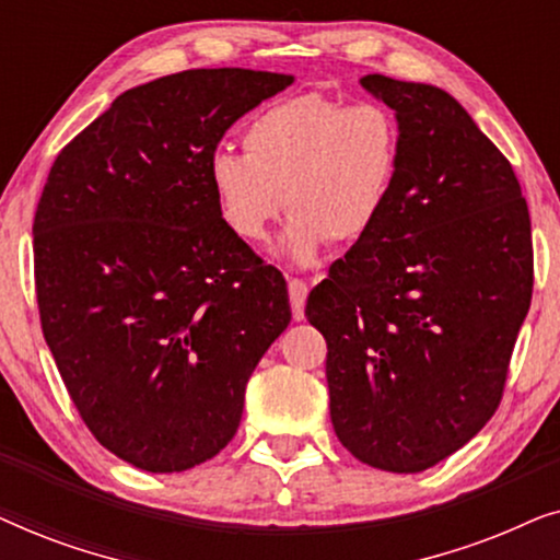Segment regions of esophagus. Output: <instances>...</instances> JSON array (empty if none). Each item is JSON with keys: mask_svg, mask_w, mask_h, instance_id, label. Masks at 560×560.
Masks as SVG:
<instances>
[{"mask_svg": "<svg viewBox=\"0 0 560 560\" xmlns=\"http://www.w3.org/2000/svg\"><path fill=\"white\" fill-rule=\"evenodd\" d=\"M288 293H290V308H293V318L303 320L305 316V298H308V285L303 280L293 278L288 282Z\"/></svg>", "mask_w": 560, "mask_h": 560, "instance_id": "obj_1", "label": "esophagus"}]
</instances>
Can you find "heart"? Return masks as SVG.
I'll return each mask as SVG.
<instances>
[{"mask_svg": "<svg viewBox=\"0 0 560 560\" xmlns=\"http://www.w3.org/2000/svg\"><path fill=\"white\" fill-rule=\"evenodd\" d=\"M244 155L219 150L209 180L224 224L265 244L285 209L293 213L282 255L308 265L328 242H362L385 213L402 160L395 112L380 102L301 94L255 114Z\"/></svg>", "mask_w": 560, "mask_h": 560, "instance_id": "heart-1", "label": "heart"}]
</instances>
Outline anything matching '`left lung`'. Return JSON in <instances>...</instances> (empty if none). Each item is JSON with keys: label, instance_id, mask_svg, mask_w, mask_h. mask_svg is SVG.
Here are the masks:
<instances>
[{"label": "left lung", "instance_id": "8db88e82", "mask_svg": "<svg viewBox=\"0 0 560 560\" xmlns=\"http://www.w3.org/2000/svg\"><path fill=\"white\" fill-rule=\"evenodd\" d=\"M402 160L380 224L311 290L334 431L374 469L418 474L469 443L502 400L533 298L530 213L510 160L462 104L370 73Z\"/></svg>", "mask_w": 560, "mask_h": 560}]
</instances>
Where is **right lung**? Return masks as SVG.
I'll use <instances>...</instances> for the list:
<instances>
[{"instance_id":"add662e5","label":"right lung","mask_w":560,"mask_h":560,"mask_svg":"<svg viewBox=\"0 0 560 560\" xmlns=\"http://www.w3.org/2000/svg\"><path fill=\"white\" fill-rule=\"evenodd\" d=\"M290 83L247 68L142 83L48 173L33 224L43 336L83 423L137 469L217 456L290 324L285 278L224 224L209 180L226 129Z\"/></svg>"}]
</instances>
